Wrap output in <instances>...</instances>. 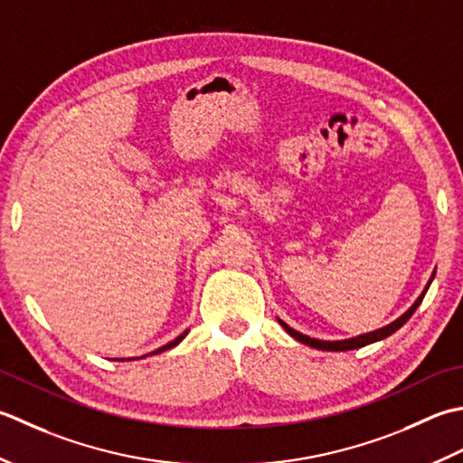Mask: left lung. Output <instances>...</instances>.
Masks as SVG:
<instances>
[{"mask_svg": "<svg viewBox=\"0 0 463 463\" xmlns=\"http://www.w3.org/2000/svg\"><path fill=\"white\" fill-rule=\"evenodd\" d=\"M433 276H436V273H431V279H433ZM431 279L428 281L426 289L421 291V296H420L416 301H413V306H411L408 311H405L403 316H400L398 319H395V322H392V324H388V326L375 329V332L362 334V335H357V337L337 339V342H324V339H316V337H309V335H304V334L296 332L294 327H289L286 322H281V319H278V322L281 324V327H284L291 337L298 339L299 344H306V345H309V347H316V350H324V352H347V350H357V347H364V345H370V344H373V342H380V339H385L388 335H392L393 332H398V329H400L405 322H408V319L413 316V311H416L418 306L421 304V299H423V296H426V291H428V288H430V284H431Z\"/></svg>", "mask_w": 463, "mask_h": 463, "instance_id": "8db88e82", "label": "left lung"}]
</instances>
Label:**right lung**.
I'll return each mask as SVG.
<instances>
[{
  "label": "right lung",
  "instance_id": "1",
  "mask_svg": "<svg viewBox=\"0 0 463 463\" xmlns=\"http://www.w3.org/2000/svg\"><path fill=\"white\" fill-rule=\"evenodd\" d=\"M187 335V332H184L182 335H177L175 339H174V342H169V344H165L164 347H159V350H156V352H152V354H162V352H165V350H172V347H175L179 342H182V339ZM131 360H134V357H131ZM121 362H124V360H121Z\"/></svg>",
  "mask_w": 463,
  "mask_h": 463
}]
</instances>
